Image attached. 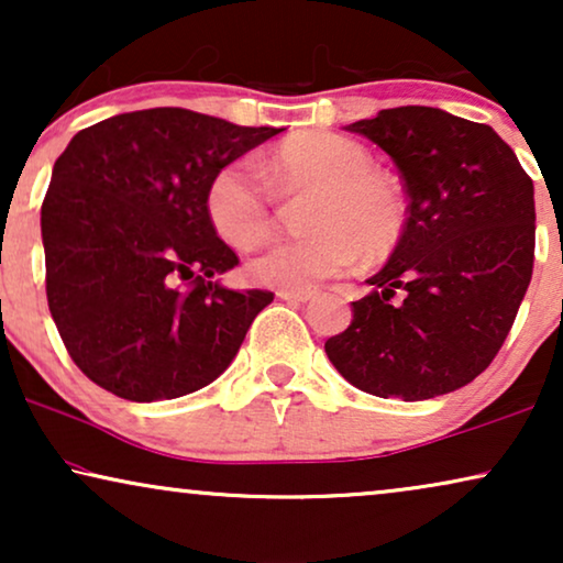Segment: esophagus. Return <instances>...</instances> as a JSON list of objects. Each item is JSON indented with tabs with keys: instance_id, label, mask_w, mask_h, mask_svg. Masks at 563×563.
<instances>
[{
	"instance_id": "1",
	"label": "esophagus",
	"mask_w": 563,
	"mask_h": 563,
	"mask_svg": "<svg viewBox=\"0 0 563 563\" xmlns=\"http://www.w3.org/2000/svg\"><path fill=\"white\" fill-rule=\"evenodd\" d=\"M314 295V289H279L276 297L287 299V302H307Z\"/></svg>"
}]
</instances>
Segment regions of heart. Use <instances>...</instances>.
Here are the masks:
<instances>
[{
  "instance_id": "1",
  "label": "heart",
  "mask_w": 563,
  "mask_h": 563,
  "mask_svg": "<svg viewBox=\"0 0 563 563\" xmlns=\"http://www.w3.org/2000/svg\"><path fill=\"white\" fill-rule=\"evenodd\" d=\"M266 174L284 195H312L305 212L310 233L272 245L249 261L253 282L307 289L341 274L361 256L387 258L407 228L399 181L372 168L364 145L330 133H297L276 145ZM214 233L235 249H251L272 233L274 210L264 176L251 161H233L212 176L205 195Z\"/></svg>"
}]
</instances>
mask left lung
<instances>
[{"label":"left lung","mask_w":563,"mask_h":563,"mask_svg":"<svg viewBox=\"0 0 563 563\" xmlns=\"http://www.w3.org/2000/svg\"><path fill=\"white\" fill-rule=\"evenodd\" d=\"M349 130L389 153L410 202L402 241L325 353L368 395H449L492 364L526 297L533 179L489 125L435 107H391Z\"/></svg>","instance_id":"left-lung-1"}]
</instances>
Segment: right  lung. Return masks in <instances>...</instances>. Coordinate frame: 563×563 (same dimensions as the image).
Masks as SVG:
<instances>
[{"mask_svg":"<svg viewBox=\"0 0 563 563\" xmlns=\"http://www.w3.org/2000/svg\"><path fill=\"white\" fill-rule=\"evenodd\" d=\"M282 128H241L181 107L84 128L53 164L41 228L45 295L74 364L130 402L197 391L230 366L274 295L233 291L214 233L212 176Z\"/></svg>","mask_w":563,"mask_h":563,"instance_id":"right-lung-1","label":"right lung"}]
</instances>
